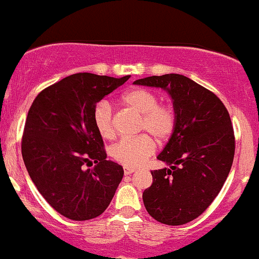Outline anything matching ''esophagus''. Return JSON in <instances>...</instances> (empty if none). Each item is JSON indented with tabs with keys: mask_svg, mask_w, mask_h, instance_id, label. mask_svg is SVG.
<instances>
[{
	"mask_svg": "<svg viewBox=\"0 0 259 259\" xmlns=\"http://www.w3.org/2000/svg\"><path fill=\"white\" fill-rule=\"evenodd\" d=\"M123 171H124V175H131V174L135 172V168L126 167V166H124V167H123Z\"/></svg>",
	"mask_w": 259,
	"mask_h": 259,
	"instance_id": "obj_1",
	"label": "esophagus"
}]
</instances>
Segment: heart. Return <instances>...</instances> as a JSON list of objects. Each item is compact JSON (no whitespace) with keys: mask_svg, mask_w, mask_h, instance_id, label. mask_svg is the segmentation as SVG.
<instances>
[{"mask_svg":"<svg viewBox=\"0 0 259 259\" xmlns=\"http://www.w3.org/2000/svg\"><path fill=\"white\" fill-rule=\"evenodd\" d=\"M122 103L141 114L138 131H145L158 142H165L172 136L176 127L175 111L170 106L158 104L160 99L153 92L143 88L131 89L122 96ZM93 121L102 137L106 140L114 137L113 109L108 102L102 101L94 107ZM153 152L155 142L147 135L123 138L111 148L112 158L131 168L142 165Z\"/></svg>","mask_w":259,"mask_h":259,"instance_id":"1","label":"heart"}]
</instances>
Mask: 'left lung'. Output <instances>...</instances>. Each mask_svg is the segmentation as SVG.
<instances>
[{
	"label": "left lung",
	"mask_w": 259,
	"mask_h": 259,
	"mask_svg": "<svg viewBox=\"0 0 259 259\" xmlns=\"http://www.w3.org/2000/svg\"><path fill=\"white\" fill-rule=\"evenodd\" d=\"M133 84L167 92L176 114L175 131L157 156L170 167L151 171L145 208L162 224H186L213 203L229 175L235 150L229 113L215 94L185 75H153Z\"/></svg>",
	"instance_id": "1"
}]
</instances>
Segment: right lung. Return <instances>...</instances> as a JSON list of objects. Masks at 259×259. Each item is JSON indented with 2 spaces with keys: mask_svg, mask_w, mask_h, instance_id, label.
<instances>
[{
  "mask_svg": "<svg viewBox=\"0 0 259 259\" xmlns=\"http://www.w3.org/2000/svg\"><path fill=\"white\" fill-rule=\"evenodd\" d=\"M128 79L73 74L44 89L30 107L21 143L25 166L44 199L68 219L101 215L122 181V166L106 160L93 112Z\"/></svg>",
  "mask_w": 259,
  "mask_h": 259,
  "instance_id": "add662e5",
  "label": "right lung"
}]
</instances>
